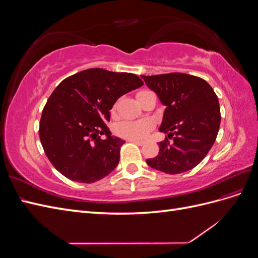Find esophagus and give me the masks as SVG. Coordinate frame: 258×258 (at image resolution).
I'll return each mask as SVG.
<instances>
[{"label": "esophagus", "mask_w": 258, "mask_h": 258, "mask_svg": "<svg viewBox=\"0 0 258 258\" xmlns=\"http://www.w3.org/2000/svg\"><path fill=\"white\" fill-rule=\"evenodd\" d=\"M129 142H132V143H136L138 145H143L144 144V141H140V140H128Z\"/></svg>", "instance_id": "obj_1"}]
</instances>
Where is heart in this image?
<instances>
[{
	"instance_id": "1",
	"label": "heart",
	"mask_w": 258,
	"mask_h": 258,
	"mask_svg": "<svg viewBox=\"0 0 258 258\" xmlns=\"http://www.w3.org/2000/svg\"><path fill=\"white\" fill-rule=\"evenodd\" d=\"M146 92V91H141L139 92V95L141 93ZM138 95V96H139ZM151 128V123L147 120H127V121H121L116 127V132L117 135L122 137V138H127L129 140H136V139H141L143 138L147 131Z\"/></svg>"
}]
</instances>
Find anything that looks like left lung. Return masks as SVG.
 Here are the masks:
<instances>
[{
    "mask_svg": "<svg viewBox=\"0 0 258 258\" xmlns=\"http://www.w3.org/2000/svg\"><path fill=\"white\" fill-rule=\"evenodd\" d=\"M148 88L166 106L160 132L173 138L158 143L159 153L146 159L147 165L168 174L191 170L213 146L221 123L217 96L212 87L197 76L169 73L141 76Z\"/></svg>",
    "mask_w": 258,
    "mask_h": 258,
    "instance_id": "8db88e82",
    "label": "left lung"
}]
</instances>
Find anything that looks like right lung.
Here are the masks:
<instances>
[{
	"label": "right lung",
	"instance_id": "obj_1",
	"mask_svg": "<svg viewBox=\"0 0 258 258\" xmlns=\"http://www.w3.org/2000/svg\"><path fill=\"white\" fill-rule=\"evenodd\" d=\"M142 85L136 74L95 68L57 86L42 113L40 139L46 156L62 175L93 183L117 167L124 141L112 136L105 122L116 101Z\"/></svg>",
	"mask_w": 258,
	"mask_h": 258
}]
</instances>
